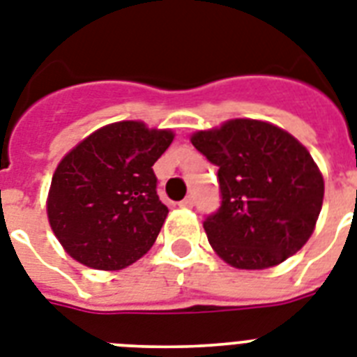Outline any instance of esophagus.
I'll return each mask as SVG.
<instances>
[{"mask_svg": "<svg viewBox=\"0 0 357 357\" xmlns=\"http://www.w3.org/2000/svg\"><path fill=\"white\" fill-rule=\"evenodd\" d=\"M179 205L190 208V206L194 205V197L192 196H187V197H185V199H181V202H179Z\"/></svg>", "mask_w": 357, "mask_h": 357, "instance_id": "34e87169", "label": "esophagus"}]
</instances>
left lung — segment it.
Listing matches in <instances>:
<instances>
[{
	"label": "left lung",
	"mask_w": 357,
	"mask_h": 357,
	"mask_svg": "<svg viewBox=\"0 0 357 357\" xmlns=\"http://www.w3.org/2000/svg\"><path fill=\"white\" fill-rule=\"evenodd\" d=\"M192 145L218 167L221 205L203 229L215 254L236 268L280 265L312 236L325 183L310 152L287 130L230 119L199 130Z\"/></svg>",
	"instance_id": "left-lung-1"
}]
</instances>
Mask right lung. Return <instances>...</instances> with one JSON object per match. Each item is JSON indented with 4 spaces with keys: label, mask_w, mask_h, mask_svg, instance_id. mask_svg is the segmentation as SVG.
Returning a JSON list of instances; mask_svg holds the SVG:
<instances>
[{
    "label": "right lung",
    "mask_w": 357,
    "mask_h": 357,
    "mask_svg": "<svg viewBox=\"0 0 357 357\" xmlns=\"http://www.w3.org/2000/svg\"><path fill=\"white\" fill-rule=\"evenodd\" d=\"M172 139V130L119 121L59 161L47 214L68 256L98 271H121L151 250L169 214L152 165Z\"/></svg>",
    "instance_id": "1"
}]
</instances>
